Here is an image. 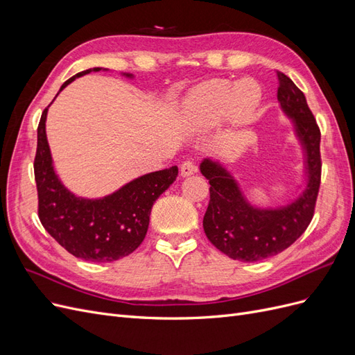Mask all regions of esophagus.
I'll return each instance as SVG.
<instances>
[{
  "instance_id": "1",
  "label": "esophagus",
  "mask_w": 355,
  "mask_h": 355,
  "mask_svg": "<svg viewBox=\"0 0 355 355\" xmlns=\"http://www.w3.org/2000/svg\"><path fill=\"white\" fill-rule=\"evenodd\" d=\"M196 170H197V168H196L194 161H192V159H187V161H184V163H182V166H180V175L184 176V178H187V176L194 175Z\"/></svg>"
}]
</instances>
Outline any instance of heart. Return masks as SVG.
I'll list each match as a JSON object with an SVG mask.
<instances>
[{
	"mask_svg": "<svg viewBox=\"0 0 355 355\" xmlns=\"http://www.w3.org/2000/svg\"><path fill=\"white\" fill-rule=\"evenodd\" d=\"M261 99V85L254 80L244 78L234 84L216 78L202 83L192 92L189 110L206 125L220 123L227 114L234 121H244L256 111Z\"/></svg>",
	"mask_w": 355,
	"mask_h": 355,
	"instance_id": "heart-1",
	"label": "heart"
}]
</instances>
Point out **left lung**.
I'll use <instances>...</instances> for the list:
<instances>
[{
	"instance_id": "8db88e82",
	"label": "left lung",
	"mask_w": 355,
	"mask_h": 355,
	"mask_svg": "<svg viewBox=\"0 0 355 355\" xmlns=\"http://www.w3.org/2000/svg\"><path fill=\"white\" fill-rule=\"evenodd\" d=\"M277 80V99L292 120L305 155V188L300 196L275 209L256 207L219 161L204 158L200 164V171L210 184L204 232L218 250L234 261L257 262L282 253L305 232L315 209L321 179L320 128L305 94L295 83L278 71Z\"/></svg>"
}]
</instances>
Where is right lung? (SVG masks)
Returning <instances> with one entry per match:
<instances>
[{
    "instance_id": "1",
    "label": "right lung",
    "mask_w": 355,
    "mask_h": 355,
    "mask_svg": "<svg viewBox=\"0 0 355 355\" xmlns=\"http://www.w3.org/2000/svg\"><path fill=\"white\" fill-rule=\"evenodd\" d=\"M101 69L78 72L63 83L59 92L75 78ZM123 75L133 78L132 73ZM49 106L42 111L38 124L34 161L38 216L42 227L63 249L83 261L114 262L128 256L144 241L154 202L176 180L178 167L139 176L102 198L77 197L62 184L53 167L46 135Z\"/></svg>"
}]
</instances>
